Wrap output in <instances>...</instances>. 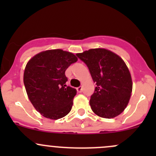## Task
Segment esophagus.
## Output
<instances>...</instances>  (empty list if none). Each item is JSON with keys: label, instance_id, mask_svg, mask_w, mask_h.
<instances>
[{"label": "esophagus", "instance_id": "obj_1", "mask_svg": "<svg viewBox=\"0 0 156 156\" xmlns=\"http://www.w3.org/2000/svg\"><path fill=\"white\" fill-rule=\"evenodd\" d=\"M77 91H78V93H81V91H82V87H77Z\"/></svg>", "mask_w": 156, "mask_h": 156}]
</instances>
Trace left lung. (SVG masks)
Instances as JSON below:
<instances>
[{"mask_svg": "<svg viewBox=\"0 0 156 156\" xmlns=\"http://www.w3.org/2000/svg\"><path fill=\"white\" fill-rule=\"evenodd\" d=\"M76 56L87 65L97 85L90 100L93 112L105 119L120 115L128 104L133 87L123 59L103 48L90 49Z\"/></svg>", "mask_w": 156, "mask_h": 156, "instance_id": "obj_1", "label": "left lung"}]
</instances>
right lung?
<instances>
[{
	"label": "right lung",
	"instance_id": "1",
	"mask_svg": "<svg viewBox=\"0 0 156 156\" xmlns=\"http://www.w3.org/2000/svg\"><path fill=\"white\" fill-rule=\"evenodd\" d=\"M77 60L73 53L56 49L41 52L28 62L23 76L26 93L45 118L56 120L72 109L77 90L66 84L65 72Z\"/></svg>",
	"mask_w": 156,
	"mask_h": 156
}]
</instances>
